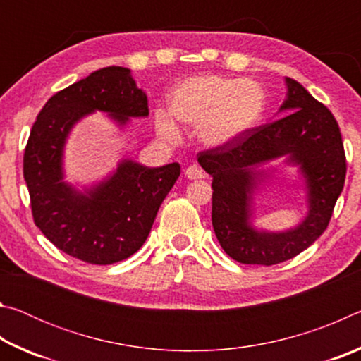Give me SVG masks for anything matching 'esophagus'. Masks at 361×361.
<instances>
[{
  "instance_id": "esophagus-1",
  "label": "esophagus",
  "mask_w": 361,
  "mask_h": 361,
  "mask_svg": "<svg viewBox=\"0 0 361 361\" xmlns=\"http://www.w3.org/2000/svg\"><path fill=\"white\" fill-rule=\"evenodd\" d=\"M185 175L188 176L189 180H202V178H205V172L202 169H199L197 166H189L186 169Z\"/></svg>"
}]
</instances>
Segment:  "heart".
I'll list each match as a JSON object with an SVG mask.
<instances>
[{
    "instance_id": "heart-1",
    "label": "heart",
    "mask_w": 361,
    "mask_h": 361,
    "mask_svg": "<svg viewBox=\"0 0 361 361\" xmlns=\"http://www.w3.org/2000/svg\"><path fill=\"white\" fill-rule=\"evenodd\" d=\"M266 108V95L252 79L204 75L189 78L170 94V114L180 124L195 129L200 142L224 146L245 135L259 124ZM173 119L157 109L154 124L159 135L176 142L180 130Z\"/></svg>"
}]
</instances>
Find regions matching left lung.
Segmentation results:
<instances>
[{
    "label": "left lung",
    "mask_w": 361,
    "mask_h": 361,
    "mask_svg": "<svg viewBox=\"0 0 361 361\" xmlns=\"http://www.w3.org/2000/svg\"><path fill=\"white\" fill-rule=\"evenodd\" d=\"M283 118L253 127L224 146L199 152L212 181V224L219 245L242 264L272 266L295 258L328 228L345 181L347 162L338 121L295 79L286 78ZM287 156L308 183L310 213L295 230L261 233L249 224L255 167Z\"/></svg>",
    "instance_id": "left-lung-1"
}]
</instances>
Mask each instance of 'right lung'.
I'll return each instance as SVG.
<instances>
[{
  "mask_svg": "<svg viewBox=\"0 0 361 361\" xmlns=\"http://www.w3.org/2000/svg\"><path fill=\"white\" fill-rule=\"evenodd\" d=\"M97 109L121 126L149 114L146 94L129 68L90 73L42 106L23 152V178L33 221L54 245L90 264H113L145 243L159 207L178 180L180 164L151 169L122 161L108 180L78 192L63 181L65 140L76 121Z\"/></svg>",
  "mask_w": 361,
  "mask_h": 361,
  "instance_id": "add662e5",
  "label": "right lung"
}]
</instances>
